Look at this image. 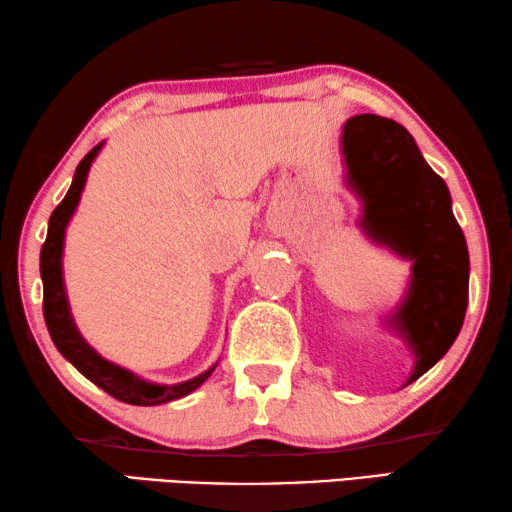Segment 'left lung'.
<instances>
[{
  "label": "left lung",
  "mask_w": 512,
  "mask_h": 512,
  "mask_svg": "<svg viewBox=\"0 0 512 512\" xmlns=\"http://www.w3.org/2000/svg\"><path fill=\"white\" fill-rule=\"evenodd\" d=\"M347 183L363 199V226L413 261L408 295L390 324L415 354L408 383L454 345L465 320L469 256L451 211L447 183L435 174L399 122L356 115L342 131Z\"/></svg>",
  "instance_id": "1"
}]
</instances>
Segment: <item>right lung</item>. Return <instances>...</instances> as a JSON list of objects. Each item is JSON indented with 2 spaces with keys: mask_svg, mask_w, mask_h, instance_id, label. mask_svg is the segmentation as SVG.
I'll return each instance as SVG.
<instances>
[{
  "mask_svg": "<svg viewBox=\"0 0 512 512\" xmlns=\"http://www.w3.org/2000/svg\"><path fill=\"white\" fill-rule=\"evenodd\" d=\"M102 149V142L97 147H92L90 152L83 156V161L77 165V172H74L72 186L67 190L65 199L54 208L52 217H49V229H47V240L43 249H40V276H43V313L47 322V331L52 335L56 349L70 360V363L77 367V370L92 381L97 388H102L108 395L124 401V404L133 406H158L167 404L172 399H181L190 395L192 390H197L201 383H204L208 376L213 374L215 365L211 370L201 372L199 376L183 383L174 385H158L142 381L124 367L111 363L97 354L86 340L81 338V333L70 315V306H67L65 297V286H63V240H65V226L70 222V217L77 208L81 199V190L86 186V177L92 161Z\"/></svg>",
  "mask_w": 512,
  "mask_h": 512,
  "instance_id": "add662e5",
  "label": "right lung"
}]
</instances>
